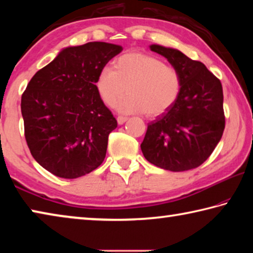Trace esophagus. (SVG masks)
I'll return each mask as SVG.
<instances>
[{
	"instance_id": "1",
	"label": "esophagus",
	"mask_w": 253,
	"mask_h": 253,
	"mask_svg": "<svg viewBox=\"0 0 253 253\" xmlns=\"http://www.w3.org/2000/svg\"><path fill=\"white\" fill-rule=\"evenodd\" d=\"M127 117H125V116H118L117 117V123L119 124V125H123L124 123H125L126 121H127Z\"/></svg>"
}]
</instances>
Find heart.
<instances>
[{
  "instance_id": "obj_1",
  "label": "heart",
  "mask_w": 253,
  "mask_h": 253,
  "mask_svg": "<svg viewBox=\"0 0 253 253\" xmlns=\"http://www.w3.org/2000/svg\"><path fill=\"white\" fill-rule=\"evenodd\" d=\"M96 89L101 101L113 107L126 90L128 95L117 104L123 114L145 113L158 116L170 108L181 91V77L172 67L153 55L130 52L98 74Z\"/></svg>"
}]
</instances>
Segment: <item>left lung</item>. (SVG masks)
<instances>
[{"instance_id": "8db88e82", "label": "left lung", "mask_w": 253, "mask_h": 253, "mask_svg": "<svg viewBox=\"0 0 253 253\" xmlns=\"http://www.w3.org/2000/svg\"><path fill=\"white\" fill-rule=\"evenodd\" d=\"M149 48L178 72L181 91L170 108L148 124L140 148L157 168L172 172L195 169L208 160L223 134L222 84L202 62L179 50L158 44Z\"/></svg>"}]
</instances>
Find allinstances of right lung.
<instances>
[{
  "label": "right lung",
  "instance_id": "1",
  "mask_svg": "<svg viewBox=\"0 0 253 253\" xmlns=\"http://www.w3.org/2000/svg\"><path fill=\"white\" fill-rule=\"evenodd\" d=\"M122 50L107 42L67 46L27 85L21 99L25 139L34 160L55 176H84L104 162L117 121L96 80Z\"/></svg>",
  "mask_w": 253,
  "mask_h": 253
}]
</instances>
